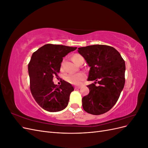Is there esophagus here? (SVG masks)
<instances>
[{"mask_svg":"<svg viewBox=\"0 0 148 148\" xmlns=\"http://www.w3.org/2000/svg\"><path fill=\"white\" fill-rule=\"evenodd\" d=\"M80 88H81V86H75V89H80Z\"/></svg>","mask_w":148,"mask_h":148,"instance_id":"esophagus-1","label":"esophagus"}]
</instances>
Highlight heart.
<instances>
[{
	"label": "heart",
	"instance_id": "1",
	"mask_svg": "<svg viewBox=\"0 0 148 148\" xmlns=\"http://www.w3.org/2000/svg\"><path fill=\"white\" fill-rule=\"evenodd\" d=\"M82 56H80L78 53L73 55L72 59L75 62L76 64L77 63L78 61L82 59ZM86 78V74L84 72H78L75 73H70L66 77V81L70 83V84H75V85H79L81 84L83 80Z\"/></svg>",
	"mask_w": 148,
	"mask_h": 148
}]
</instances>
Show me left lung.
I'll return each mask as SVG.
<instances>
[{
  "label": "left lung",
  "instance_id": "1",
  "mask_svg": "<svg viewBox=\"0 0 148 148\" xmlns=\"http://www.w3.org/2000/svg\"><path fill=\"white\" fill-rule=\"evenodd\" d=\"M78 52L90 67L88 81H95L87 86L89 93L83 97V108L92 115L104 114L115 104L123 89L125 61L115 48L106 45L79 47Z\"/></svg>",
  "mask_w": 148,
  "mask_h": 148
}]
</instances>
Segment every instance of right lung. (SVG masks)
Masks as SVG:
<instances>
[{"label":"right lung","instance_id":"1","mask_svg":"<svg viewBox=\"0 0 148 148\" xmlns=\"http://www.w3.org/2000/svg\"><path fill=\"white\" fill-rule=\"evenodd\" d=\"M77 47L47 44L34 52L28 64L30 89L40 107L51 112L64 110L69 104L74 88L64 80L56 85L52 79L58 77L63 57Z\"/></svg>","mask_w":148,"mask_h":148}]
</instances>
